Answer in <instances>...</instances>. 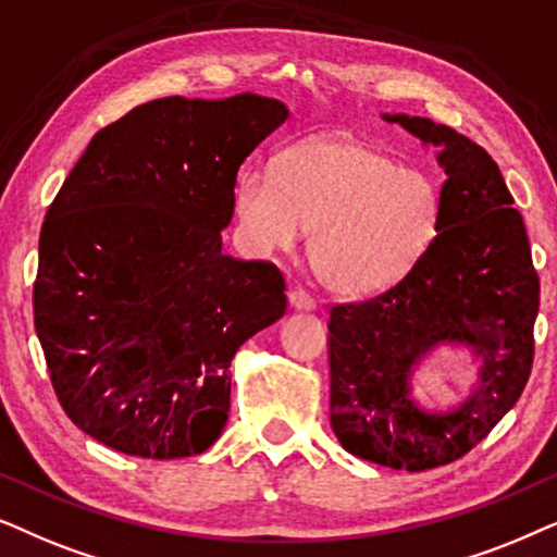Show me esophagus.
Listing matches in <instances>:
<instances>
[{
	"label": "esophagus",
	"instance_id": "esophagus-1",
	"mask_svg": "<svg viewBox=\"0 0 557 557\" xmlns=\"http://www.w3.org/2000/svg\"><path fill=\"white\" fill-rule=\"evenodd\" d=\"M287 300H290V308L295 310H315V300L306 290H300V287H293Z\"/></svg>",
	"mask_w": 557,
	"mask_h": 557
}]
</instances>
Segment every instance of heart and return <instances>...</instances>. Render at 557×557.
Listing matches in <instances>:
<instances>
[{
  "instance_id": "1",
  "label": "heart",
  "mask_w": 557,
  "mask_h": 557,
  "mask_svg": "<svg viewBox=\"0 0 557 557\" xmlns=\"http://www.w3.org/2000/svg\"><path fill=\"white\" fill-rule=\"evenodd\" d=\"M232 201L244 244L259 255L293 251L313 232L310 264L331 293L346 298L376 295L407 277L433 247L443 219L433 175L336 135L290 147L280 170H242Z\"/></svg>"
}]
</instances>
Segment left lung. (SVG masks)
I'll list each match as a JSON object with an SVG mask.
<instances>
[{"label": "left lung", "instance_id": "obj_1", "mask_svg": "<svg viewBox=\"0 0 557 557\" xmlns=\"http://www.w3.org/2000/svg\"><path fill=\"white\" fill-rule=\"evenodd\" d=\"M438 147L443 219L407 277L329 321L331 428L348 454L389 469L446 466L484 441L530 380L540 277L515 198L484 147L425 116L382 114ZM441 345L469 347L472 395L448 411L411 397V374Z\"/></svg>", "mask_w": 557, "mask_h": 557}]
</instances>
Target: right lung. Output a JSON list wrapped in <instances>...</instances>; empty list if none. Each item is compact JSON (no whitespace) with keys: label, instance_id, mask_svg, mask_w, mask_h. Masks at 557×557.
<instances>
[{"label":"right lung","instance_id":"obj_1","mask_svg":"<svg viewBox=\"0 0 557 557\" xmlns=\"http://www.w3.org/2000/svg\"><path fill=\"white\" fill-rule=\"evenodd\" d=\"M287 114L249 91L147 101L96 132L50 203L35 331L65 414L103 446L165 461L224 430L234 354L287 298L221 232L242 162Z\"/></svg>","mask_w":557,"mask_h":557}]
</instances>
